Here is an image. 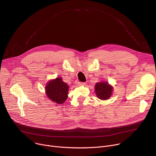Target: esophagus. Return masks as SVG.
Listing matches in <instances>:
<instances>
[{"label":"esophagus","instance_id":"1","mask_svg":"<svg viewBox=\"0 0 156 156\" xmlns=\"http://www.w3.org/2000/svg\"><path fill=\"white\" fill-rule=\"evenodd\" d=\"M85 84H86V83L78 82V86H80V87H81V86H84V85H85Z\"/></svg>","mask_w":156,"mask_h":156}]
</instances>
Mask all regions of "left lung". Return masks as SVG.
Masks as SVG:
<instances>
[{"instance_id":"obj_1","label":"left lung","mask_w":156,"mask_h":156,"mask_svg":"<svg viewBox=\"0 0 156 156\" xmlns=\"http://www.w3.org/2000/svg\"><path fill=\"white\" fill-rule=\"evenodd\" d=\"M113 87L107 81H100L96 83L94 91L96 96L101 100H106L111 96Z\"/></svg>"}]
</instances>
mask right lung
<instances>
[{
    "label": "right lung",
    "instance_id": "add662e5",
    "mask_svg": "<svg viewBox=\"0 0 156 156\" xmlns=\"http://www.w3.org/2000/svg\"><path fill=\"white\" fill-rule=\"evenodd\" d=\"M69 86L61 77L50 80L45 86V93L47 97L56 104H63L68 98Z\"/></svg>",
    "mask_w": 156,
    "mask_h": 156
}]
</instances>
